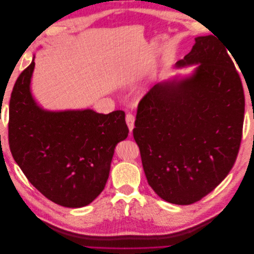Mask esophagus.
<instances>
[{"instance_id":"obj_1","label":"esophagus","mask_w":254,"mask_h":254,"mask_svg":"<svg viewBox=\"0 0 254 254\" xmlns=\"http://www.w3.org/2000/svg\"><path fill=\"white\" fill-rule=\"evenodd\" d=\"M126 123H127L130 131H132V129L134 128V115H132L131 113H127L126 114Z\"/></svg>"}]
</instances>
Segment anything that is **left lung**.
Masks as SVG:
<instances>
[{
  "label": "left lung",
  "instance_id": "1",
  "mask_svg": "<svg viewBox=\"0 0 254 254\" xmlns=\"http://www.w3.org/2000/svg\"><path fill=\"white\" fill-rule=\"evenodd\" d=\"M227 49L213 35L195 38L193 49L176 64H198L194 73L155 84L137 106L133 137L144 173L167 202L199 201L235 163L245 96Z\"/></svg>",
  "mask_w": 254,
  "mask_h": 254
}]
</instances>
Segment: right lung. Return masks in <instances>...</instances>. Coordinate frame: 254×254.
<instances>
[{"label":"right lung","instance_id":"right-lung-1","mask_svg":"<svg viewBox=\"0 0 254 254\" xmlns=\"http://www.w3.org/2000/svg\"><path fill=\"white\" fill-rule=\"evenodd\" d=\"M34 68L33 59L11 92V155L28 181L51 201L65 207L88 205L105 189L115 146L128 135L125 112L44 110L30 91Z\"/></svg>","mask_w":254,"mask_h":254}]
</instances>
